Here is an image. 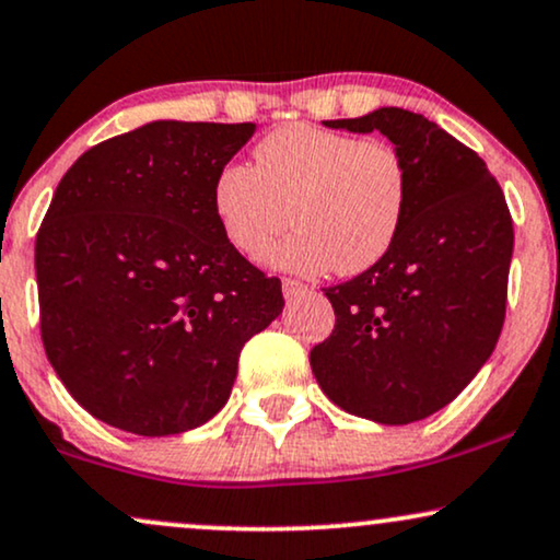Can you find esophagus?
Masks as SVG:
<instances>
[{
	"instance_id": "obj_1",
	"label": "esophagus",
	"mask_w": 560,
	"mask_h": 560,
	"mask_svg": "<svg viewBox=\"0 0 560 560\" xmlns=\"http://www.w3.org/2000/svg\"><path fill=\"white\" fill-rule=\"evenodd\" d=\"M281 289H284V298L287 300H298V298H305L310 289L302 284V281H294V279H284L281 281Z\"/></svg>"
}]
</instances>
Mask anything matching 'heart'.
Returning <instances> with one entry per match:
<instances>
[{
  "instance_id": "1",
  "label": "heart",
  "mask_w": 560,
  "mask_h": 560,
  "mask_svg": "<svg viewBox=\"0 0 560 560\" xmlns=\"http://www.w3.org/2000/svg\"><path fill=\"white\" fill-rule=\"evenodd\" d=\"M253 161L221 166L211 187L221 234L245 258L271 250L287 219L298 232L268 255L281 271L357 276L390 253L409 208L394 148L298 122L266 135Z\"/></svg>"
}]
</instances>
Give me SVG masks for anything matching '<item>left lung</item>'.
Returning <instances> with one entry per match:
<instances>
[{"label":"left lung","instance_id":"8db88e82","mask_svg":"<svg viewBox=\"0 0 560 560\" xmlns=\"http://www.w3.org/2000/svg\"><path fill=\"white\" fill-rule=\"evenodd\" d=\"M326 127L386 135L407 166L409 208L386 258L326 289L336 326L310 368L345 412L409 425L454 401L493 354L511 213L485 161L422 114L381 106Z\"/></svg>","mask_w":560,"mask_h":560}]
</instances>
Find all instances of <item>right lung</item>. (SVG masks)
Listing matches in <instances>:
<instances>
[{
    "mask_svg": "<svg viewBox=\"0 0 560 560\" xmlns=\"http://www.w3.org/2000/svg\"><path fill=\"white\" fill-rule=\"evenodd\" d=\"M253 122L156 119L85 151L36 237L42 339L72 399L135 435H177L224 407L281 281L229 245L211 187Z\"/></svg>",
    "mask_w": 560,
    "mask_h": 560,
    "instance_id": "obj_1",
    "label": "right lung"
}]
</instances>
